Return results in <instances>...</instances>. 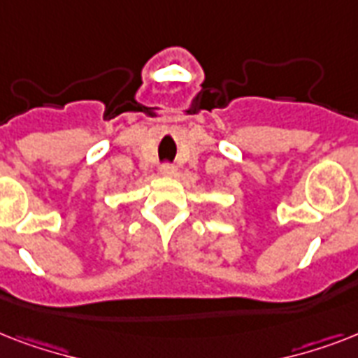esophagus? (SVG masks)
Wrapping results in <instances>:
<instances>
[{"label": "esophagus", "mask_w": 358, "mask_h": 358, "mask_svg": "<svg viewBox=\"0 0 358 358\" xmlns=\"http://www.w3.org/2000/svg\"><path fill=\"white\" fill-rule=\"evenodd\" d=\"M159 173L163 174V176H174L176 174V167L174 165H162V169H159Z\"/></svg>", "instance_id": "esophagus-1"}]
</instances>
